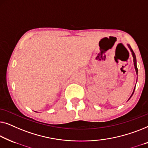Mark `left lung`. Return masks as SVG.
Instances as JSON below:
<instances>
[{"label": "left lung", "mask_w": 148, "mask_h": 148, "mask_svg": "<svg viewBox=\"0 0 148 148\" xmlns=\"http://www.w3.org/2000/svg\"><path fill=\"white\" fill-rule=\"evenodd\" d=\"M129 47H130V49H131V51H132V52L133 57H134V66H135V69H136V73H137V72H138V70H137V61H136V55H135V53L134 52V51H133V49H132V47H131L130 46V45H129ZM135 88H136V86H135ZM134 90H135V88H134V92H133L132 95V96H131V97H130V98L132 97V95H133V94H134ZM130 99H129L128 100H130Z\"/></svg>", "instance_id": "8db88e82"}]
</instances>
